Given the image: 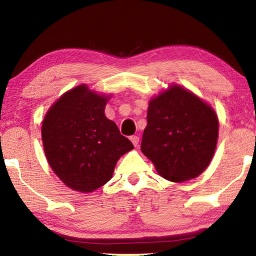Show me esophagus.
I'll list each match as a JSON object with an SVG mask.
<instances>
[{"label":"esophagus","instance_id":"1","mask_svg":"<svg viewBox=\"0 0 256 256\" xmlns=\"http://www.w3.org/2000/svg\"><path fill=\"white\" fill-rule=\"evenodd\" d=\"M130 140H132V142H133V145H134L135 147L139 146V141H140V138H139V136H136V135H134V136L130 138Z\"/></svg>","mask_w":256,"mask_h":256}]
</instances>
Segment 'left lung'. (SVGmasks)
<instances>
[{
  "mask_svg": "<svg viewBox=\"0 0 256 256\" xmlns=\"http://www.w3.org/2000/svg\"><path fill=\"white\" fill-rule=\"evenodd\" d=\"M218 129L211 105L175 84L150 99L141 152L165 180L186 182L211 163Z\"/></svg>",
  "mask_w": 256,
  "mask_h": 256,
  "instance_id": "8db88e82",
  "label": "left lung"
}]
</instances>
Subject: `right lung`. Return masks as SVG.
<instances>
[{
    "label": "right lung",
    "instance_id": "right-lung-1",
    "mask_svg": "<svg viewBox=\"0 0 256 256\" xmlns=\"http://www.w3.org/2000/svg\"><path fill=\"white\" fill-rule=\"evenodd\" d=\"M110 98L79 85L63 93L45 114V157L56 176L73 190L91 193L100 188L111 180L117 160L134 148L105 116Z\"/></svg>",
    "mask_w": 256,
    "mask_h": 256
}]
</instances>
